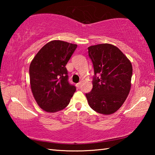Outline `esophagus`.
Here are the masks:
<instances>
[{"mask_svg":"<svg viewBox=\"0 0 155 155\" xmlns=\"http://www.w3.org/2000/svg\"><path fill=\"white\" fill-rule=\"evenodd\" d=\"M81 82L78 83L77 84V87L78 88H80V87H81Z\"/></svg>","mask_w":155,"mask_h":155,"instance_id":"esophagus-1","label":"esophagus"}]
</instances>
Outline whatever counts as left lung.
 I'll list each match as a JSON object with an SVG mask.
<instances>
[{
	"mask_svg": "<svg viewBox=\"0 0 155 155\" xmlns=\"http://www.w3.org/2000/svg\"><path fill=\"white\" fill-rule=\"evenodd\" d=\"M88 54L94 71L93 88L85 94L89 105L99 114H114L129 94L132 65L124 53L112 44L88 47Z\"/></svg>",
	"mask_w": 155,
	"mask_h": 155,
	"instance_id": "left-lung-1",
	"label": "left lung"
}]
</instances>
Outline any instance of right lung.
I'll use <instances>...</instances> for the list:
<instances>
[{
    "mask_svg": "<svg viewBox=\"0 0 155 155\" xmlns=\"http://www.w3.org/2000/svg\"><path fill=\"white\" fill-rule=\"evenodd\" d=\"M77 44L53 40L37 53L29 67L30 84L34 98L41 109L54 113L65 109L76 91L68 81L67 63Z\"/></svg>",
    "mask_w": 155,
    "mask_h": 155,
    "instance_id": "1",
    "label": "right lung"
}]
</instances>
